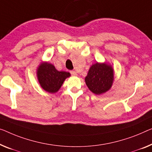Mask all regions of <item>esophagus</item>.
<instances>
[{"instance_id":"obj_1","label":"esophagus","mask_w":152,"mask_h":152,"mask_svg":"<svg viewBox=\"0 0 152 152\" xmlns=\"http://www.w3.org/2000/svg\"><path fill=\"white\" fill-rule=\"evenodd\" d=\"M70 73L73 76H77V72L76 71H70Z\"/></svg>"}]
</instances>
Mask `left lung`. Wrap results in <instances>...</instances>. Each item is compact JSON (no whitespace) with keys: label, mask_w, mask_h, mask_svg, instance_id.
<instances>
[{"label":"left lung","mask_w":152,"mask_h":152,"mask_svg":"<svg viewBox=\"0 0 152 152\" xmlns=\"http://www.w3.org/2000/svg\"><path fill=\"white\" fill-rule=\"evenodd\" d=\"M85 83L89 89L96 95H101L110 89L114 81V69L111 65L97 62L90 67Z\"/></svg>","instance_id":"obj_1"}]
</instances>
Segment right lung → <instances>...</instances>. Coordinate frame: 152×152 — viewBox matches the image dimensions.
<instances>
[{
	"label": "right lung",
	"instance_id": "right-lung-1",
	"mask_svg": "<svg viewBox=\"0 0 152 152\" xmlns=\"http://www.w3.org/2000/svg\"><path fill=\"white\" fill-rule=\"evenodd\" d=\"M71 76L69 72L58 71L47 61L41 62L37 68V77L41 87L50 94H55L61 87L65 79Z\"/></svg>",
	"mask_w": 152,
	"mask_h": 152
}]
</instances>
